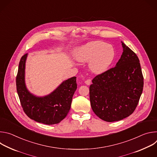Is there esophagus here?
Masks as SVG:
<instances>
[{"label":"esophagus","mask_w":157,"mask_h":157,"mask_svg":"<svg viewBox=\"0 0 157 157\" xmlns=\"http://www.w3.org/2000/svg\"><path fill=\"white\" fill-rule=\"evenodd\" d=\"M91 79H87L86 81H85V84H86V85H90L91 84Z\"/></svg>","instance_id":"esophagus-1"}]
</instances>
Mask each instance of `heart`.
Listing matches in <instances>:
<instances>
[{"label": "heart", "instance_id": "obj_1", "mask_svg": "<svg viewBox=\"0 0 157 157\" xmlns=\"http://www.w3.org/2000/svg\"><path fill=\"white\" fill-rule=\"evenodd\" d=\"M75 57L81 63L90 60L89 69L93 73L99 75L108 70L115 59L116 52L110 44L100 41H93L78 48Z\"/></svg>", "mask_w": 157, "mask_h": 157}]
</instances>
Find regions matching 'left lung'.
<instances>
[{
  "instance_id": "1",
  "label": "left lung",
  "mask_w": 157,
  "mask_h": 157,
  "mask_svg": "<svg viewBox=\"0 0 157 157\" xmlns=\"http://www.w3.org/2000/svg\"><path fill=\"white\" fill-rule=\"evenodd\" d=\"M121 43L123 52L114 68L96 76L89 87L93 112L109 122L121 121L133 113L144 87L138 56Z\"/></svg>"
}]
</instances>
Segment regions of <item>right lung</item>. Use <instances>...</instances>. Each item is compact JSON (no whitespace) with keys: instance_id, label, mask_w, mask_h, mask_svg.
I'll return each instance as SVG.
<instances>
[{"instance_id":"obj_1","label":"right lung","mask_w":157,"mask_h":157,"mask_svg":"<svg viewBox=\"0 0 157 157\" xmlns=\"http://www.w3.org/2000/svg\"><path fill=\"white\" fill-rule=\"evenodd\" d=\"M28 53L20 59L16 78L17 91L27 116L47 125L59 123L69 113L77 89L76 77L63 81L50 94L38 96L30 93L25 83V64Z\"/></svg>"}]
</instances>
